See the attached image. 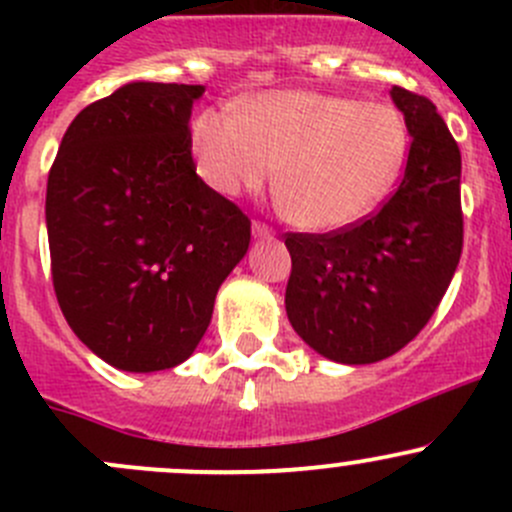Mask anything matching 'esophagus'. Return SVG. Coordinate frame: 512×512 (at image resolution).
<instances>
[{
	"mask_svg": "<svg viewBox=\"0 0 512 512\" xmlns=\"http://www.w3.org/2000/svg\"><path fill=\"white\" fill-rule=\"evenodd\" d=\"M272 235H275V230H272L270 225L260 223V220H255V223H252V237H257V240H265V237H272Z\"/></svg>",
	"mask_w": 512,
	"mask_h": 512,
	"instance_id": "34e87169",
	"label": "esophagus"
}]
</instances>
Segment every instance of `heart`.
<instances>
[{"label":"heart","instance_id":"obj_1","mask_svg":"<svg viewBox=\"0 0 512 512\" xmlns=\"http://www.w3.org/2000/svg\"><path fill=\"white\" fill-rule=\"evenodd\" d=\"M195 170L215 193H255L275 178L282 210L304 230L359 223L394 188L409 126L384 101L280 89L242 108H205L190 123Z\"/></svg>","mask_w":512,"mask_h":512}]
</instances>
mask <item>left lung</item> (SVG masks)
I'll return each mask as SVG.
<instances>
[{"label":"left lung","instance_id":"1","mask_svg":"<svg viewBox=\"0 0 512 512\" xmlns=\"http://www.w3.org/2000/svg\"><path fill=\"white\" fill-rule=\"evenodd\" d=\"M411 148L396 193L342 230L287 232L294 332L339 364H374L426 327L463 250L461 151L426 96L394 86Z\"/></svg>","mask_w":512,"mask_h":512}]
</instances>
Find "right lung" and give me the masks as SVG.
Wrapping results in <instances>:
<instances>
[{"label": "right lung", "mask_w": 512, "mask_h": 512, "mask_svg": "<svg viewBox=\"0 0 512 512\" xmlns=\"http://www.w3.org/2000/svg\"><path fill=\"white\" fill-rule=\"evenodd\" d=\"M205 86L131 81L86 106L46 183L51 280L66 322L106 364L173 369L250 247V220L195 173Z\"/></svg>", "instance_id": "add662e5"}]
</instances>
